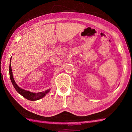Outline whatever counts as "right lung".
<instances>
[{
    "label": "right lung",
    "instance_id": "obj_1",
    "mask_svg": "<svg viewBox=\"0 0 132 132\" xmlns=\"http://www.w3.org/2000/svg\"><path fill=\"white\" fill-rule=\"evenodd\" d=\"M11 59H10V62H11ZM10 62V65H9V74H10V78L11 79V81L12 84L14 87V88L15 90L17 91L18 93H19L21 95H22L23 97H25V98L31 101H36V100H38L39 99H41L42 97H43L45 96L46 95V94L48 93L50 89H48L47 90L41 92V93H31V92H30L29 91H26L23 89H22L17 85L16 84L13 76V73H12V70H11V63Z\"/></svg>",
    "mask_w": 132,
    "mask_h": 132
}]
</instances>
